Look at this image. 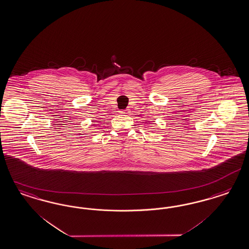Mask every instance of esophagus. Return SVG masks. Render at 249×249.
<instances>
[{
    "instance_id": "obj_1",
    "label": "esophagus",
    "mask_w": 249,
    "mask_h": 249,
    "mask_svg": "<svg viewBox=\"0 0 249 249\" xmlns=\"http://www.w3.org/2000/svg\"><path fill=\"white\" fill-rule=\"evenodd\" d=\"M121 113H124V114H128L130 113V110L129 109H125V110H123L120 111Z\"/></svg>"
}]
</instances>
